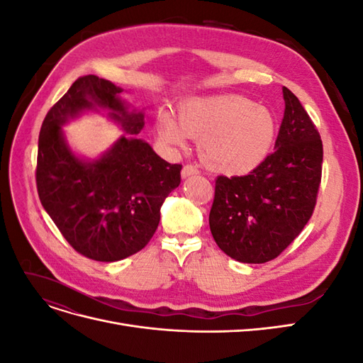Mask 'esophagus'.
<instances>
[{
	"label": "esophagus",
	"instance_id": "esophagus-1",
	"mask_svg": "<svg viewBox=\"0 0 363 363\" xmlns=\"http://www.w3.org/2000/svg\"><path fill=\"white\" fill-rule=\"evenodd\" d=\"M199 174V169H196L194 164H184L183 169H182V177L186 179V177H191V175H195Z\"/></svg>",
	"mask_w": 363,
	"mask_h": 363
}]
</instances>
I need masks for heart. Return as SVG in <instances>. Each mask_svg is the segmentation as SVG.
Wrapping results in <instances>:
<instances>
[{
    "label": "heart",
    "mask_w": 363,
    "mask_h": 363,
    "mask_svg": "<svg viewBox=\"0 0 363 363\" xmlns=\"http://www.w3.org/2000/svg\"><path fill=\"white\" fill-rule=\"evenodd\" d=\"M157 133L174 148L200 139L207 168L224 175H245L268 159L277 138L276 118L267 107L240 95L194 96L182 103L179 121L169 112L157 118Z\"/></svg>",
    "instance_id": "heart-1"
}]
</instances>
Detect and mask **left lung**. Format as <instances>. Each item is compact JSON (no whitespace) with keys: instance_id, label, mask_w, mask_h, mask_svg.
<instances>
[{"instance_id":"8db88e82","label":"left lung","mask_w":363,"mask_h":363,"mask_svg":"<svg viewBox=\"0 0 363 363\" xmlns=\"http://www.w3.org/2000/svg\"><path fill=\"white\" fill-rule=\"evenodd\" d=\"M283 100L276 151L248 175H219L215 183L212 236L227 256L242 263L276 259L311 219L320 189V133L288 87Z\"/></svg>"}]
</instances>
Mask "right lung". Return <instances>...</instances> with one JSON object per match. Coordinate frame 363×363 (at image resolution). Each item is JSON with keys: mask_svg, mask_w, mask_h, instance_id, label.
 Instances as JSON below:
<instances>
[{"mask_svg": "<svg viewBox=\"0 0 363 363\" xmlns=\"http://www.w3.org/2000/svg\"><path fill=\"white\" fill-rule=\"evenodd\" d=\"M123 87L96 75L72 83L43 119L36 183L40 203L80 255L116 262L144 248L160 221L164 199L180 184L182 164L159 157L139 139L144 112L121 98ZM87 111H106L125 131L100 157L69 145L62 125Z\"/></svg>", "mask_w": 363, "mask_h": 363, "instance_id": "1", "label": "right lung"}]
</instances>
